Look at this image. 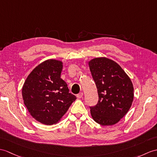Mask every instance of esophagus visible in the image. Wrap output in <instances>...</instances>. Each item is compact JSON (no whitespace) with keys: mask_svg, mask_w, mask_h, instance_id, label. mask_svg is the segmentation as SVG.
Here are the masks:
<instances>
[{"mask_svg":"<svg viewBox=\"0 0 157 157\" xmlns=\"http://www.w3.org/2000/svg\"><path fill=\"white\" fill-rule=\"evenodd\" d=\"M83 97V93L80 92L78 94H77V98H82Z\"/></svg>","mask_w":157,"mask_h":157,"instance_id":"esophagus-1","label":"esophagus"}]
</instances>
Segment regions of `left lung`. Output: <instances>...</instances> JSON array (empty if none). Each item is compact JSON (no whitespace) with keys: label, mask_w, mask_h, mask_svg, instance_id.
Listing matches in <instances>:
<instances>
[{"label":"left lung","mask_w":157,"mask_h":157,"mask_svg":"<svg viewBox=\"0 0 157 157\" xmlns=\"http://www.w3.org/2000/svg\"><path fill=\"white\" fill-rule=\"evenodd\" d=\"M88 64L99 97L98 104L90 107L91 115L100 125H114L126 114L132 105V83L122 68L112 59L94 58Z\"/></svg>","instance_id":"left-lung-1"}]
</instances>
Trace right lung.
I'll return each instance as SVG.
<instances>
[{"label":"right lung","instance_id":"1","mask_svg":"<svg viewBox=\"0 0 157 157\" xmlns=\"http://www.w3.org/2000/svg\"><path fill=\"white\" fill-rule=\"evenodd\" d=\"M62 69L61 61L46 60L30 73L23 84L22 96L25 106L43 124L57 123L76 100L61 78Z\"/></svg>","mask_w":157,"mask_h":157}]
</instances>
